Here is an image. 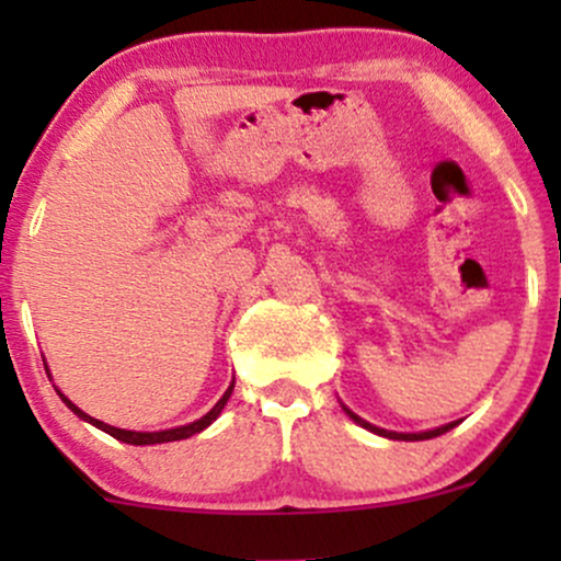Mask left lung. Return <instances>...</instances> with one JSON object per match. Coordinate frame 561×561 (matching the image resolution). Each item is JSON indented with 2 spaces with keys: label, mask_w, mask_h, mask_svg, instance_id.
Returning <instances> with one entry per match:
<instances>
[{
  "label": "left lung",
  "mask_w": 561,
  "mask_h": 561,
  "mask_svg": "<svg viewBox=\"0 0 561 561\" xmlns=\"http://www.w3.org/2000/svg\"><path fill=\"white\" fill-rule=\"evenodd\" d=\"M345 409V414L351 416L353 422L356 424H362L364 430H369V433H375V435H382V437H390V440H430V437H437V435H443V433H448V430H454L456 424L459 422H450V424H443V427H435V430H427V433H390V430H382V427H375V424H369L366 420H362V416H356L353 414L351 409H347V405H343Z\"/></svg>",
  "instance_id": "obj_1"
}]
</instances>
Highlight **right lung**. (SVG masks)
I'll return each mask as SVG.
<instances>
[{"label": "right lung", "instance_id": "right-lung-1", "mask_svg": "<svg viewBox=\"0 0 561 561\" xmlns=\"http://www.w3.org/2000/svg\"><path fill=\"white\" fill-rule=\"evenodd\" d=\"M231 390H234V382L229 385V390H227V392H224V396H221V401H218V403L214 405V409L208 411V414H205V416H199L197 422H192V424H184V427L160 430V433H134V430H121V427H111V424H105V422L94 420V416L83 414V411L79 409V405H76L73 401H68V398L62 396V392H60V398H62V403H66L68 409L73 411L76 416H81L83 422H89V424H94V427H100L102 433L113 435L115 440H121V443H131V446H152V443H171V440H184V437H192V435H195V433H203V430L208 427V424H214V422H216V416L221 414V409H224V405H227V401H229Z\"/></svg>", "mask_w": 561, "mask_h": 561}]
</instances>
